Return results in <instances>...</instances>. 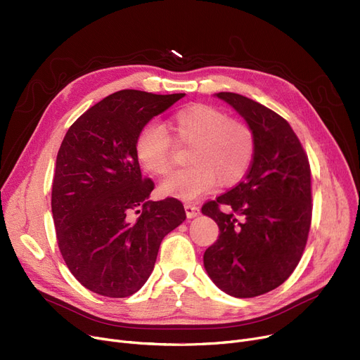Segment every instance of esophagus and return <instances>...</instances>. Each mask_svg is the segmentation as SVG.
<instances>
[{"label":"esophagus","instance_id":"34e87169","mask_svg":"<svg viewBox=\"0 0 360 360\" xmlns=\"http://www.w3.org/2000/svg\"><path fill=\"white\" fill-rule=\"evenodd\" d=\"M185 213H186V217L188 219H194L200 214V209L197 205H193V204H185Z\"/></svg>","mask_w":360,"mask_h":360}]
</instances>
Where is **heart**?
Listing matches in <instances>:
<instances>
[{"label": "heart", "instance_id": "obj_1", "mask_svg": "<svg viewBox=\"0 0 360 360\" xmlns=\"http://www.w3.org/2000/svg\"><path fill=\"white\" fill-rule=\"evenodd\" d=\"M176 140L193 146L186 169L176 170L160 184V193L184 201H194L209 193L217 179L221 185L238 182L250 169L255 153V136L248 124L231 120L210 105H191L174 113L169 121ZM140 165L155 175L172 169V140L167 131L147 124L137 137Z\"/></svg>", "mask_w": 360, "mask_h": 360}]
</instances>
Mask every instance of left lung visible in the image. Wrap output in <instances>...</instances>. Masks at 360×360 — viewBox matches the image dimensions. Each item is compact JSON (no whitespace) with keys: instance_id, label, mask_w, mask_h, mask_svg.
Instances as JSON below:
<instances>
[{"instance_id":"8db88e82","label":"left lung","mask_w":360,"mask_h":360,"mask_svg":"<svg viewBox=\"0 0 360 360\" xmlns=\"http://www.w3.org/2000/svg\"><path fill=\"white\" fill-rule=\"evenodd\" d=\"M216 98L232 106L255 136L247 176L202 214L219 226V239L204 252V269L214 285L235 297H254L278 288L305 250L311 216V169L286 120L238 93ZM228 205L229 214L219 210Z\"/></svg>"}]
</instances>
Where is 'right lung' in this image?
Listing matches in <instances>:
<instances>
[{"mask_svg":"<svg viewBox=\"0 0 360 360\" xmlns=\"http://www.w3.org/2000/svg\"><path fill=\"white\" fill-rule=\"evenodd\" d=\"M185 93L121 90L87 109L61 143L52 216L67 267L102 296L127 297L153 271L162 239L185 220L176 198L150 201L136 141L147 122ZM141 216L131 220V213Z\"/></svg>","mask_w":360,"mask_h":360,"instance_id":"obj_1","label":"right lung"}]
</instances>
